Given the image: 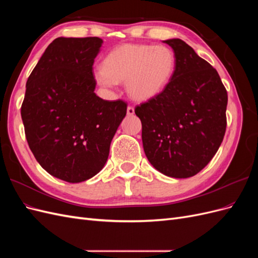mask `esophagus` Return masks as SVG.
<instances>
[{"label":"esophagus","mask_w":258,"mask_h":258,"mask_svg":"<svg viewBox=\"0 0 258 258\" xmlns=\"http://www.w3.org/2000/svg\"><path fill=\"white\" fill-rule=\"evenodd\" d=\"M135 114V108L132 107V106H128V108H127V115L128 116H132Z\"/></svg>","instance_id":"1"}]
</instances>
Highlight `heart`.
I'll return each mask as SVG.
<instances>
[{"mask_svg": "<svg viewBox=\"0 0 258 258\" xmlns=\"http://www.w3.org/2000/svg\"><path fill=\"white\" fill-rule=\"evenodd\" d=\"M174 71L175 54L167 46L123 44L107 54L95 79L106 88L126 82L128 96L145 102L165 90Z\"/></svg>", "mask_w": 258, "mask_h": 258, "instance_id": "b5f03b06", "label": "heart"}]
</instances>
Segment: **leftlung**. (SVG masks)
<instances>
[{"instance_id": "1", "label": "left lung", "mask_w": 258, "mask_h": 258, "mask_svg": "<svg viewBox=\"0 0 258 258\" xmlns=\"http://www.w3.org/2000/svg\"><path fill=\"white\" fill-rule=\"evenodd\" d=\"M175 71L160 95L136 107L146 157L159 172L187 178L204 169L226 131L227 91L216 70L179 38L163 41Z\"/></svg>"}]
</instances>
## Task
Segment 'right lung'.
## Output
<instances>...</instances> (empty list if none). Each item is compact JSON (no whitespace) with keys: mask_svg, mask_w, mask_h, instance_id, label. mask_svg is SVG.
<instances>
[{"mask_svg":"<svg viewBox=\"0 0 258 258\" xmlns=\"http://www.w3.org/2000/svg\"><path fill=\"white\" fill-rule=\"evenodd\" d=\"M103 41L58 37L30 74L21 118L30 150L44 170L69 183L99 173L127 113L121 100L96 93L92 66Z\"/></svg>","mask_w":258,"mask_h":258,"instance_id":"right-lung-1","label":"right lung"}]
</instances>
